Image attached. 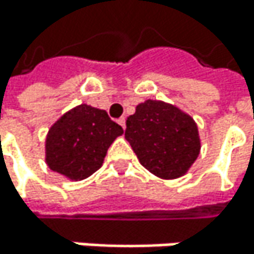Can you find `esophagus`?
Returning <instances> with one entry per match:
<instances>
[{
	"label": "esophagus",
	"instance_id": "1",
	"mask_svg": "<svg viewBox=\"0 0 254 254\" xmlns=\"http://www.w3.org/2000/svg\"><path fill=\"white\" fill-rule=\"evenodd\" d=\"M118 122H119V125L124 127V129L127 127V119H125V118H121V119H119Z\"/></svg>",
	"mask_w": 254,
	"mask_h": 254
}]
</instances>
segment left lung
Here are the masks:
<instances>
[{
	"label": "left lung",
	"instance_id": "left-lung-1",
	"mask_svg": "<svg viewBox=\"0 0 254 254\" xmlns=\"http://www.w3.org/2000/svg\"><path fill=\"white\" fill-rule=\"evenodd\" d=\"M125 138L139 163L162 179L187 174L200 154V136L194 119L178 107L147 100L127 121Z\"/></svg>",
	"mask_w": 254,
	"mask_h": 254
}]
</instances>
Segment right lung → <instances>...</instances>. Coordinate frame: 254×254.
Masks as SVG:
<instances>
[{
  "label": "right lung",
  "instance_id": "add662e5",
  "mask_svg": "<svg viewBox=\"0 0 254 254\" xmlns=\"http://www.w3.org/2000/svg\"><path fill=\"white\" fill-rule=\"evenodd\" d=\"M124 133L106 110L80 104L50 127L45 139L48 168L72 181H82L98 171L112 142Z\"/></svg>",
  "mask_w": 254,
  "mask_h": 254
}]
</instances>
